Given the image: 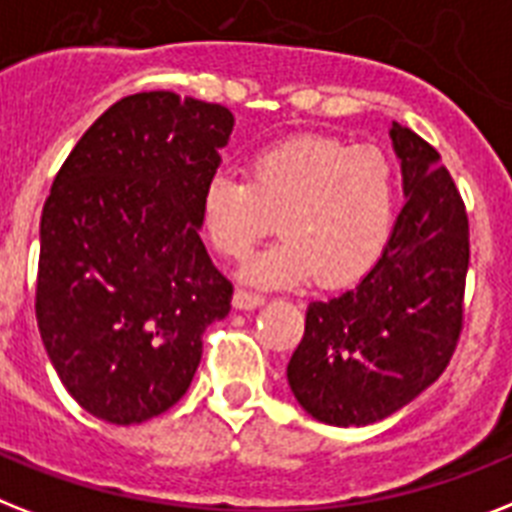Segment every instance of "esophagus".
Wrapping results in <instances>:
<instances>
[{"label":"esophagus","instance_id":"34e87169","mask_svg":"<svg viewBox=\"0 0 512 512\" xmlns=\"http://www.w3.org/2000/svg\"><path fill=\"white\" fill-rule=\"evenodd\" d=\"M234 305H236V310H255V307L265 305V297L263 294H252V292H244V289H239V292L234 294Z\"/></svg>","mask_w":512,"mask_h":512}]
</instances>
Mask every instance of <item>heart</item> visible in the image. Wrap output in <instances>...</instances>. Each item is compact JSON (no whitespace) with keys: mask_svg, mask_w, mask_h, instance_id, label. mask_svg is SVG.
Returning <instances> with one entry per match:
<instances>
[{"mask_svg":"<svg viewBox=\"0 0 512 512\" xmlns=\"http://www.w3.org/2000/svg\"><path fill=\"white\" fill-rule=\"evenodd\" d=\"M247 181L218 173L202 189V226L220 255L244 260L276 228L284 236L244 268L260 286H323L363 278L384 252L397 207L389 157L336 136L307 134L257 149Z\"/></svg>","mask_w":512,"mask_h":512,"instance_id":"heart-1","label":"heart"}]
</instances>
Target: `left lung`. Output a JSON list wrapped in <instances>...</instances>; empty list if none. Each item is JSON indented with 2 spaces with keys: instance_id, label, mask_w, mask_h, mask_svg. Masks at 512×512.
Returning a JSON list of instances; mask_svg holds the SVG:
<instances>
[{
  "instance_id": "obj_1",
  "label": "left lung",
  "mask_w": 512,
  "mask_h": 512,
  "mask_svg": "<svg viewBox=\"0 0 512 512\" xmlns=\"http://www.w3.org/2000/svg\"><path fill=\"white\" fill-rule=\"evenodd\" d=\"M405 207L384 252L350 292L310 302L305 336L286 365L315 421L368 426L442 376L463 331L468 215L429 141L392 123Z\"/></svg>"
}]
</instances>
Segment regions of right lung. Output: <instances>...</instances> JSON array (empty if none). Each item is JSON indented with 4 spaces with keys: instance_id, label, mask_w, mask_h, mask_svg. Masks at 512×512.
Wrapping results in <instances>:
<instances>
[{
    "instance_id": "add662e5",
    "label": "right lung",
    "mask_w": 512,
    "mask_h": 512,
    "mask_svg": "<svg viewBox=\"0 0 512 512\" xmlns=\"http://www.w3.org/2000/svg\"><path fill=\"white\" fill-rule=\"evenodd\" d=\"M234 115L141 91L102 112L54 176L41 213L36 321L70 397L107 423L176 405L202 360V334L231 310L213 265L202 189Z\"/></svg>"
}]
</instances>
